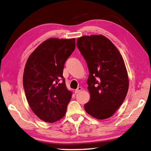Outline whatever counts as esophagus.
<instances>
[{
    "label": "esophagus",
    "mask_w": 151,
    "mask_h": 151,
    "mask_svg": "<svg viewBox=\"0 0 151 151\" xmlns=\"http://www.w3.org/2000/svg\"><path fill=\"white\" fill-rule=\"evenodd\" d=\"M82 90V88H81V87H78L77 88L76 90H75V93H79L81 90Z\"/></svg>",
    "instance_id": "obj_1"
}]
</instances>
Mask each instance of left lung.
Masks as SVG:
<instances>
[{"mask_svg":"<svg viewBox=\"0 0 151 151\" xmlns=\"http://www.w3.org/2000/svg\"><path fill=\"white\" fill-rule=\"evenodd\" d=\"M76 45L87 62L89 75L86 112L98 119L113 116L125 99L128 77L123 59L116 46L103 35L83 36Z\"/></svg>","mask_w":151,"mask_h":151,"instance_id":"obj_1","label":"left lung"}]
</instances>
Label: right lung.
Segmentation results:
<instances>
[{
    "mask_svg": "<svg viewBox=\"0 0 151 151\" xmlns=\"http://www.w3.org/2000/svg\"><path fill=\"white\" fill-rule=\"evenodd\" d=\"M75 49V38H49L26 63L23 82L27 101L33 113L45 122H57L66 113L72 93L66 88L63 73Z\"/></svg>",
    "mask_w": 151,
    "mask_h": 151,
    "instance_id": "1",
    "label": "right lung"
}]
</instances>
